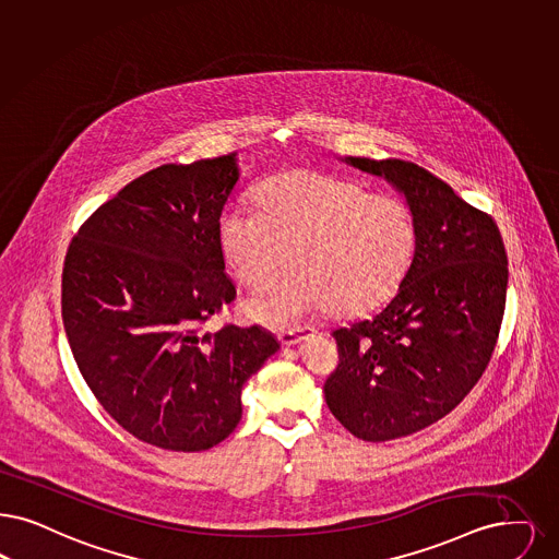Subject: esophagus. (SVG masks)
Returning <instances> with one entry per match:
<instances>
[{"label": "esophagus", "instance_id": "obj_1", "mask_svg": "<svg viewBox=\"0 0 559 559\" xmlns=\"http://www.w3.org/2000/svg\"><path fill=\"white\" fill-rule=\"evenodd\" d=\"M313 333H316V331H313L312 326H299V329L281 333L278 341H281V345L290 347V345H297L299 341H304V338H308V336H313Z\"/></svg>", "mask_w": 559, "mask_h": 559}]
</instances>
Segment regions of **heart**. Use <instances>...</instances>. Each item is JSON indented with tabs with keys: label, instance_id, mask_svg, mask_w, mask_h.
<instances>
[{
	"label": "heart",
	"instance_id": "heart-1",
	"mask_svg": "<svg viewBox=\"0 0 559 559\" xmlns=\"http://www.w3.org/2000/svg\"><path fill=\"white\" fill-rule=\"evenodd\" d=\"M258 212L228 205L216 235L224 266L247 289L262 290L287 264L289 274L246 313L287 329L313 313L359 316L400 289L416 251L409 207L370 195L358 182L313 170L276 175L255 189Z\"/></svg>",
	"mask_w": 559,
	"mask_h": 559
}]
</instances>
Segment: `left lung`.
Here are the masks:
<instances>
[{"label":"left lung","mask_w":559,"mask_h":559,"mask_svg":"<svg viewBox=\"0 0 559 559\" xmlns=\"http://www.w3.org/2000/svg\"><path fill=\"white\" fill-rule=\"evenodd\" d=\"M400 191L416 251L389 304L333 333L341 364L324 384L336 420L361 441H391L447 416L483 377L499 335L508 255L491 216L403 159L341 157Z\"/></svg>","instance_id":"obj_1"}]
</instances>
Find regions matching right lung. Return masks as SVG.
Returning a JSON list of instances; mask_svg holds the SVG:
<instances>
[{
  "label": "right lung",
  "instance_id": "add662e5",
  "mask_svg": "<svg viewBox=\"0 0 559 559\" xmlns=\"http://www.w3.org/2000/svg\"><path fill=\"white\" fill-rule=\"evenodd\" d=\"M235 154L164 164L99 205L68 247L62 318L97 402L139 441L203 451L241 420V391L281 343L260 326L203 331L235 299L216 226Z\"/></svg>",
  "mask_w": 559,
  "mask_h": 559
}]
</instances>
